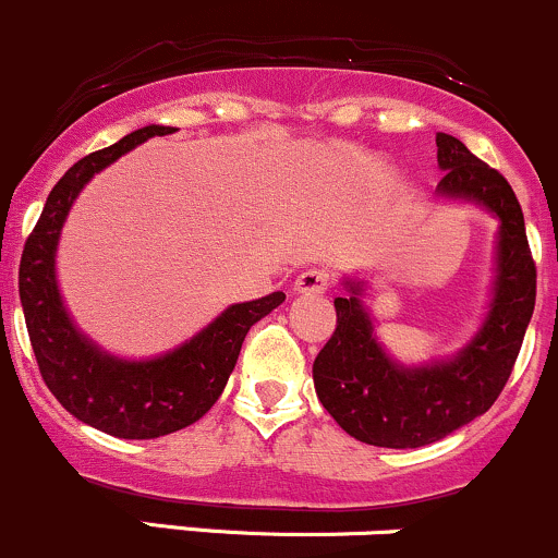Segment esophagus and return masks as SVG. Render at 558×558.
I'll list each match as a JSON object with an SVG mask.
<instances>
[{
    "label": "esophagus",
    "mask_w": 558,
    "mask_h": 558,
    "mask_svg": "<svg viewBox=\"0 0 558 558\" xmlns=\"http://www.w3.org/2000/svg\"><path fill=\"white\" fill-rule=\"evenodd\" d=\"M328 286H331V275L324 267L304 269L294 280V291H299V294H324Z\"/></svg>",
    "instance_id": "1"
}]
</instances>
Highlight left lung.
I'll use <instances>...</instances> for the list:
<instances>
[{
  "label": "left lung",
  "mask_w": 558,
  "mask_h": 558,
  "mask_svg": "<svg viewBox=\"0 0 558 558\" xmlns=\"http://www.w3.org/2000/svg\"><path fill=\"white\" fill-rule=\"evenodd\" d=\"M436 146L444 171L436 195L476 203L500 221L495 294L476 337L460 353L403 366L374 333L361 299L363 280H344L348 296L333 299L337 328L315 357L313 379L337 425L372 447H427L481 417L511 377L535 310L537 269L511 184L460 138L438 133Z\"/></svg>",
  "instance_id": "left-lung-1"
}]
</instances>
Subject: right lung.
<instances>
[{
  "label": "right lung",
  "instance_id": "obj_1",
  "mask_svg": "<svg viewBox=\"0 0 558 558\" xmlns=\"http://www.w3.org/2000/svg\"><path fill=\"white\" fill-rule=\"evenodd\" d=\"M173 131L168 125L138 128L74 162L47 195L17 272L28 339L45 385L69 414L117 438H160L201 420L219 401L248 328L286 299L283 291H275L230 304L184 344L146 361L109 355L69 318L56 280V248L82 186L146 138Z\"/></svg>",
  "mask_w": 558,
  "mask_h": 558
}]
</instances>
